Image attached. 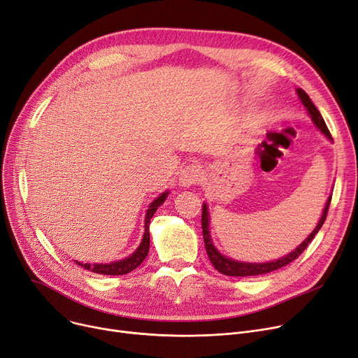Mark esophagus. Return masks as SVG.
<instances>
[{
    "instance_id": "34e87169",
    "label": "esophagus",
    "mask_w": 358,
    "mask_h": 358,
    "mask_svg": "<svg viewBox=\"0 0 358 358\" xmlns=\"http://www.w3.org/2000/svg\"><path fill=\"white\" fill-rule=\"evenodd\" d=\"M204 169L199 164H190L187 165L181 174H180V185L181 187H190L194 184H199L203 180Z\"/></svg>"
}]
</instances>
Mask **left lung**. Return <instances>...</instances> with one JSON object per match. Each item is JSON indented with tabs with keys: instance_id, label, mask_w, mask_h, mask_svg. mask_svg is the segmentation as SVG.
Instances as JSON below:
<instances>
[{
	"instance_id": "obj_1",
	"label": "left lung",
	"mask_w": 358,
	"mask_h": 358,
	"mask_svg": "<svg viewBox=\"0 0 358 358\" xmlns=\"http://www.w3.org/2000/svg\"><path fill=\"white\" fill-rule=\"evenodd\" d=\"M297 94L300 100H302L303 106L308 108L309 115L313 120V123L317 126V129H321L322 134L332 139L331 136V131L327 127L325 124V120L322 119L321 113H319V110L315 107V104L312 103V100L309 99L308 94L302 90V88H297ZM329 204H331V197L328 199L327 201V206L324 209V213H322V217L321 220H319L317 227L313 229V232L302 242L300 245L293 251L290 252L289 255L280 258L277 261H271V262H262V264H251V262H239V261H234V259H229L227 257H223L212 243V239H210V232H209V213H208V206L203 204V212H201V229H203V239H204V247H206V252H208L209 255V259L213 264V267L224 274V275H234V277H248V275H261V274H267V273H271V271H275L281 267H285L287 264H290L292 261H294L296 258H299V255H302V252L308 248L309 243L312 242V239L315 238V235L319 232V229L322 228V224L327 219V215H328V209H329Z\"/></svg>"
}]
</instances>
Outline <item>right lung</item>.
Masks as SVG:
<instances>
[{"mask_svg":"<svg viewBox=\"0 0 358 358\" xmlns=\"http://www.w3.org/2000/svg\"><path fill=\"white\" fill-rule=\"evenodd\" d=\"M166 194L168 193H162L157 200L150 203L149 209L146 212V217H145L143 239L141 242L139 248L130 257H127L126 259H122V261L110 262V264H81V262H78V261H77V264L80 267H84L88 271L97 273V274H104V275H123V274L134 271L136 267H139L143 262V259L146 258L148 252H149V222H150V217L154 216L157 209L164 203V200L166 199Z\"/></svg>","mask_w":358,"mask_h":358,"instance_id":"right-lung-1","label":"right lung"}]
</instances>
